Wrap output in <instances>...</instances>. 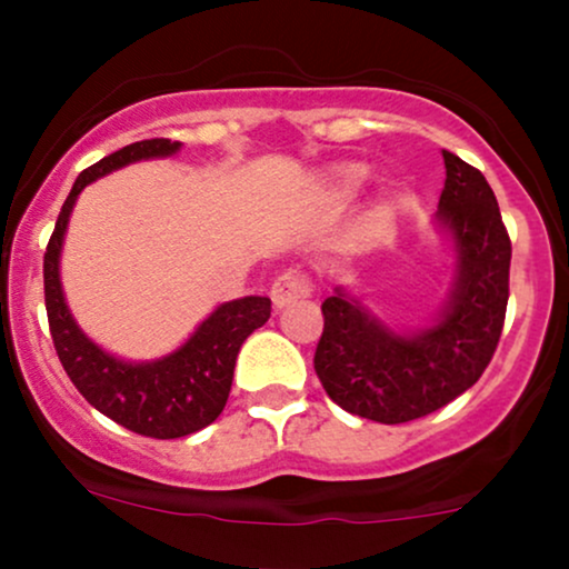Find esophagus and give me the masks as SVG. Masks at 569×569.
<instances>
[{
	"mask_svg": "<svg viewBox=\"0 0 569 569\" xmlns=\"http://www.w3.org/2000/svg\"><path fill=\"white\" fill-rule=\"evenodd\" d=\"M270 297L272 305H276L278 310H283V307L310 297V283H307V278L299 276V272H283V276H278L276 283H272Z\"/></svg>",
	"mask_w": 569,
	"mask_h": 569,
	"instance_id": "34e87169",
	"label": "esophagus"
}]
</instances>
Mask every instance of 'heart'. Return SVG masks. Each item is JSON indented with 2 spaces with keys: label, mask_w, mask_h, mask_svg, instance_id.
I'll use <instances>...</instances> for the list:
<instances>
[{
  "label": "heart",
  "mask_w": 569,
  "mask_h": 569,
  "mask_svg": "<svg viewBox=\"0 0 569 569\" xmlns=\"http://www.w3.org/2000/svg\"><path fill=\"white\" fill-rule=\"evenodd\" d=\"M363 179H367V168L361 162H342L331 171V181L339 192H356L363 184Z\"/></svg>",
  "instance_id": "1"
}]
</instances>
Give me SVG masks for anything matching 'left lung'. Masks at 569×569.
I'll use <instances>...</instances> for the list:
<instances>
[{"label": "left lung", "mask_w": 569, "mask_h": 569, "mask_svg": "<svg viewBox=\"0 0 569 569\" xmlns=\"http://www.w3.org/2000/svg\"><path fill=\"white\" fill-rule=\"evenodd\" d=\"M447 179L436 227L452 248V283L433 321L393 329L337 286L321 305L316 371L345 411L382 426L447 407L485 375L508 305L511 240L481 171L443 149Z\"/></svg>", "instance_id": "obj_1"}]
</instances>
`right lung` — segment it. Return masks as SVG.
Returning <instances> with one entry per match:
<instances>
[{"label":"right lung","mask_w":569,"mask_h":569,"mask_svg":"<svg viewBox=\"0 0 569 569\" xmlns=\"http://www.w3.org/2000/svg\"><path fill=\"white\" fill-rule=\"evenodd\" d=\"M181 141L149 139L117 149L77 176L44 251V307L58 358L74 388L109 420L149 439H181L211 426L230 398L234 361L248 335L267 323L270 299L219 305L184 345L154 361H126L96 345L71 316L61 286V251L74 202L88 184L139 160L171 158Z\"/></svg>","instance_id":"right-lung-1"}]
</instances>
